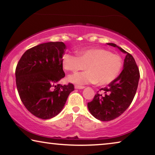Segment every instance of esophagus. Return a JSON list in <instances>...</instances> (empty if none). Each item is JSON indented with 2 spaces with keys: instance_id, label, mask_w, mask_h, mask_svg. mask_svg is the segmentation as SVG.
<instances>
[{
  "instance_id": "34e87169",
  "label": "esophagus",
  "mask_w": 155,
  "mask_h": 155,
  "mask_svg": "<svg viewBox=\"0 0 155 155\" xmlns=\"http://www.w3.org/2000/svg\"><path fill=\"white\" fill-rule=\"evenodd\" d=\"M75 89H84V86H81V85H78V84H75Z\"/></svg>"
}]
</instances>
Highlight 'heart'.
Wrapping results in <instances>:
<instances>
[{"label":"heart","mask_w":155,"mask_h":155,"mask_svg":"<svg viewBox=\"0 0 155 155\" xmlns=\"http://www.w3.org/2000/svg\"><path fill=\"white\" fill-rule=\"evenodd\" d=\"M61 63L65 71L73 73L86 68L88 71L69 76V81L79 84L98 83L107 85L117 78L123 68L120 55L101 48L80 50L77 52V56L66 52L63 55Z\"/></svg>","instance_id":"heart-1"}]
</instances>
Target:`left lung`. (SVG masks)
<instances>
[{
    "label": "left lung",
    "mask_w": 155,
    "mask_h": 155,
    "mask_svg": "<svg viewBox=\"0 0 155 155\" xmlns=\"http://www.w3.org/2000/svg\"><path fill=\"white\" fill-rule=\"evenodd\" d=\"M108 45L119 48L126 56L119 76L107 87L98 91L93 100L87 104L92 115L102 121L115 119L128 109L136 93L140 79L139 68L132 55L115 44Z\"/></svg>",
    "instance_id": "obj_1"
}]
</instances>
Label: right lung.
I'll return each instance as SVG.
<instances>
[{"label": "right lung", "instance_id": "obj_1", "mask_svg": "<svg viewBox=\"0 0 155 155\" xmlns=\"http://www.w3.org/2000/svg\"><path fill=\"white\" fill-rule=\"evenodd\" d=\"M65 48L62 41L47 42L27 50L15 69L19 96L34 116L48 119L60 113L74 85L58 84L65 77L61 58Z\"/></svg>", "mask_w": 155, "mask_h": 155}]
</instances>
